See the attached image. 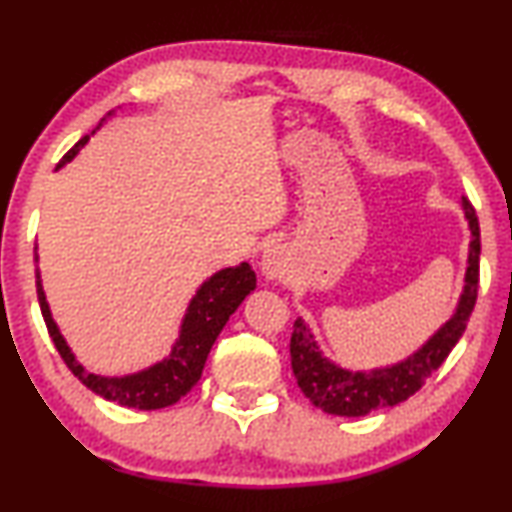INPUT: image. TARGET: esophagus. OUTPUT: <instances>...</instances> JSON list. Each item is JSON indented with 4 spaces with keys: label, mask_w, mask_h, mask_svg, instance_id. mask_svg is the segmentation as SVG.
<instances>
[{
    "label": "esophagus",
    "mask_w": 512,
    "mask_h": 512,
    "mask_svg": "<svg viewBox=\"0 0 512 512\" xmlns=\"http://www.w3.org/2000/svg\"><path fill=\"white\" fill-rule=\"evenodd\" d=\"M261 270L265 277L270 279H282L289 270V254L282 244H268L261 256Z\"/></svg>",
    "instance_id": "obj_1"
}]
</instances>
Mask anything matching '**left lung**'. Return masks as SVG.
<instances>
[{
    "mask_svg": "<svg viewBox=\"0 0 512 512\" xmlns=\"http://www.w3.org/2000/svg\"><path fill=\"white\" fill-rule=\"evenodd\" d=\"M461 209L471 230L468 242L464 289L452 317L403 361L370 370L342 368L340 363L321 352L314 340L312 328L303 319H296L291 333V368L298 387L310 398L314 408L338 417H363L368 412L398 405L422 389L433 370L447 359L466 331L475 298H478V268H480V226L475 209L466 198H461Z\"/></svg>",
    "mask_w": 512,
    "mask_h": 512,
    "instance_id": "left-lung-1",
    "label": "left lung"
}]
</instances>
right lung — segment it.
<instances>
[{
    "label": "right lung",
    "mask_w": 512,
    "mask_h": 512,
    "mask_svg": "<svg viewBox=\"0 0 512 512\" xmlns=\"http://www.w3.org/2000/svg\"><path fill=\"white\" fill-rule=\"evenodd\" d=\"M109 116H114V111H109L102 118L100 125L90 132L95 135L102 128L104 121ZM90 135L81 137L72 149L65 153V158L60 160L55 170L72 163L83 146L88 144ZM37 251V247H34ZM34 263H39V256L34 254ZM256 289V272L251 270L249 263L233 265V268H223L214 272L212 277H207L205 282L198 286L195 296L188 300V307L184 312L179 326V338L174 340L170 354L165 359H160L149 368L137 370V373L128 375H97L90 373L76 359L72 347L67 345L65 335L60 333L58 324H55L51 307H48L44 284H41V272L37 268V296L39 307L44 314L46 328L51 333L53 345L58 349L62 361L67 363V368L93 391V394L107 398V401L121 403L125 408H137V410H160L167 405H174L179 398H184L195 384H198L202 368L209 356V349L219 338L223 326L228 324L230 314L242 305V300Z\"/></svg>",
    "instance_id": "obj_1"
}]
</instances>
